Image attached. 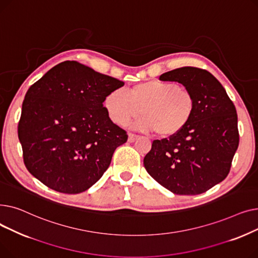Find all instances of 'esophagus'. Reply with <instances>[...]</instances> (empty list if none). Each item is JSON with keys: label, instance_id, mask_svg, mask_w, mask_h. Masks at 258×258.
I'll return each mask as SVG.
<instances>
[{"label": "esophagus", "instance_id": "34e87169", "mask_svg": "<svg viewBox=\"0 0 258 258\" xmlns=\"http://www.w3.org/2000/svg\"><path fill=\"white\" fill-rule=\"evenodd\" d=\"M138 138H139L138 135H135V134H132V133L128 134V141L130 142H135Z\"/></svg>", "mask_w": 258, "mask_h": 258}]
</instances>
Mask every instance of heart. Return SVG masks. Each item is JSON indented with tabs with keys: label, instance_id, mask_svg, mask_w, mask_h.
Returning <instances> with one entry per match:
<instances>
[{
	"label": "heart",
	"instance_id": "heart-1",
	"mask_svg": "<svg viewBox=\"0 0 258 258\" xmlns=\"http://www.w3.org/2000/svg\"><path fill=\"white\" fill-rule=\"evenodd\" d=\"M196 106L192 93L183 86L151 80L135 85L125 93L114 90L104 99L108 117L118 125H125L141 114L134 123L142 132L155 131L159 137L179 134L190 121Z\"/></svg>",
	"mask_w": 258,
	"mask_h": 258
}]
</instances>
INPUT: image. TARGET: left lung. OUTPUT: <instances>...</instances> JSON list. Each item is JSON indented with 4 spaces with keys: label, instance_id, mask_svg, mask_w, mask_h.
Listing matches in <instances>:
<instances>
[{
    "label": "left lung",
    "instance_id": "obj_1",
    "mask_svg": "<svg viewBox=\"0 0 258 258\" xmlns=\"http://www.w3.org/2000/svg\"><path fill=\"white\" fill-rule=\"evenodd\" d=\"M159 79L183 85L192 93L196 106L179 134L153 142L144 167L172 194H203L225 180L231 167L239 142L235 106L220 81L206 70L183 67Z\"/></svg>",
    "mask_w": 258,
    "mask_h": 258
}]
</instances>
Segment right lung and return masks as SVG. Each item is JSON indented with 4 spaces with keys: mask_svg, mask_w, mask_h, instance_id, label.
<instances>
[{
    "mask_svg": "<svg viewBox=\"0 0 258 258\" xmlns=\"http://www.w3.org/2000/svg\"><path fill=\"white\" fill-rule=\"evenodd\" d=\"M123 81L74 60L53 67L27 91L18 126L25 166L62 194H80L96 183L116 148L127 140L103 101Z\"/></svg>",
    "mask_w": 258,
    "mask_h": 258,
    "instance_id": "add662e5",
    "label": "right lung"
}]
</instances>
